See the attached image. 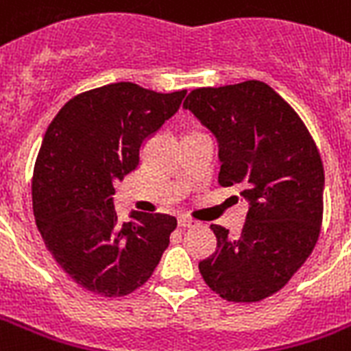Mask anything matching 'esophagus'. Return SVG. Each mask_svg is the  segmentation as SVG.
Segmentation results:
<instances>
[{"instance_id": "34e87169", "label": "esophagus", "mask_w": 351, "mask_h": 351, "mask_svg": "<svg viewBox=\"0 0 351 351\" xmlns=\"http://www.w3.org/2000/svg\"><path fill=\"white\" fill-rule=\"evenodd\" d=\"M178 226H180V228H191V226H195V220L187 219V217H180V219H178Z\"/></svg>"}]
</instances>
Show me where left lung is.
<instances>
[{"label": "left lung", "mask_w": 351, "mask_h": 351, "mask_svg": "<svg viewBox=\"0 0 351 351\" xmlns=\"http://www.w3.org/2000/svg\"><path fill=\"white\" fill-rule=\"evenodd\" d=\"M184 107L219 140L220 186H239L250 202L237 237L211 224L217 251L200 275L222 299L258 302L288 284L319 240L321 153L293 107L258 80L200 87Z\"/></svg>", "instance_id": "obj_1"}]
</instances>
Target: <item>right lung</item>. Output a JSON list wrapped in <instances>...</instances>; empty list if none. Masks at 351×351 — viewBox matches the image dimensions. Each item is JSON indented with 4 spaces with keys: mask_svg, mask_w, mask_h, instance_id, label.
<instances>
[{
    "mask_svg": "<svg viewBox=\"0 0 351 351\" xmlns=\"http://www.w3.org/2000/svg\"><path fill=\"white\" fill-rule=\"evenodd\" d=\"M186 93L104 85L71 98L47 129L32 175L36 226L58 266L87 291L132 293L169 245L175 217L132 213L136 222H120L112 195Z\"/></svg>",
    "mask_w": 351,
    "mask_h": 351,
    "instance_id": "obj_1",
    "label": "right lung"
}]
</instances>
